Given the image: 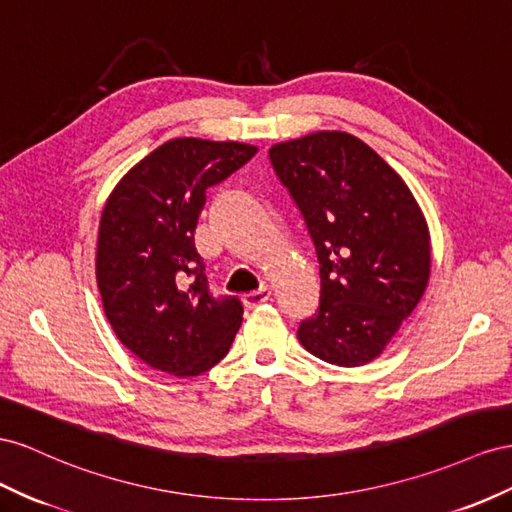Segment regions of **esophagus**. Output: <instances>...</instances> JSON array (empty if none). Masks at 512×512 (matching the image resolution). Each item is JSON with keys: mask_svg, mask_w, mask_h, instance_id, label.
<instances>
[{"mask_svg": "<svg viewBox=\"0 0 512 512\" xmlns=\"http://www.w3.org/2000/svg\"><path fill=\"white\" fill-rule=\"evenodd\" d=\"M268 300H270V289H268V287H261L259 291H251V294H246V296L242 298L246 309H255V306L264 304V302H268Z\"/></svg>", "mask_w": 512, "mask_h": 512, "instance_id": "1", "label": "esophagus"}]
</instances>
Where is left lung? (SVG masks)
I'll list each match as a JSON object with an SVG mask.
<instances>
[{
	"label": "left lung",
	"instance_id": "left-lung-1",
	"mask_svg": "<svg viewBox=\"0 0 512 512\" xmlns=\"http://www.w3.org/2000/svg\"><path fill=\"white\" fill-rule=\"evenodd\" d=\"M268 156L319 261V309L300 321L298 339L330 364H367L427 289L425 216L401 175L349 133L319 130L272 145Z\"/></svg>",
	"mask_w": 512,
	"mask_h": 512
}]
</instances>
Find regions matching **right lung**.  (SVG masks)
I'll list each match as a JSON object with an SVG mask.
<instances>
[{
    "mask_svg": "<svg viewBox=\"0 0 512 512\" xmlns=\"http://www.w3.org/2000/svg\"><path fill=\"white\" fill-rule=\"evenodd\" d=\"M257 154L238 141L171 139L130 169L100 216L96 281L118 339L152 369L193 377L221 362L242 324L214 298L195 227L206 191Z\"/></svg>",
    "mask_w": 512,
    "mask_h": 512,
    "instance_id": "1",
    "label": "right lung"
}]
</instances>
